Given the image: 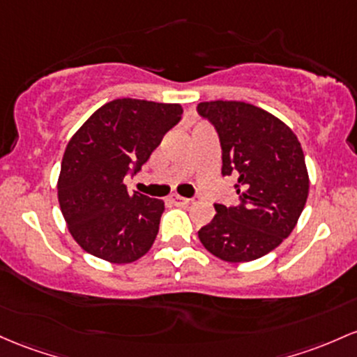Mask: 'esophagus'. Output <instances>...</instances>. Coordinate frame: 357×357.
Segmentation results:
<instances>
[{"mask_svg": "<svg viewBox=\"0 0 357 357\" xmlns=\"http://www.w3.org/2000/svg\"><path fill=\"white\" fill-rule=\"evenodd\" d=\"M171 202L174 203V205H178V206H190V205H191V202H193V199L185 198V197H179V195H172V197H171Z\"/></svg>", "mask_w": 357, "mask_h": 357, "instance_id": "esophagus-1", "label": "esophagus"}]
</instances>
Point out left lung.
<instances>
[{"label": "left lung", "instance_id": "obj_1", "mask_svg": "<svg viewBox=\"0 0 357 357\" xmlns=\"http://www.w3.org/2000/svg\"><path fill=\"white\" fill-rule=\"evenodd\" d=\"M198 112L217 128L222 174L237 176L241 195V205H215L199 242L222 261L259 259L293 232L305 208L310 178L303 149L284 121L250 103L203 101Z\"/></svg>", "mask_w": 357, "mask_h": 357}]
</instances>
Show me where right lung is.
<instances>
[{"mask_svg": "<svg viewBox=\"0 0 357 357\" xmlns=\"http://www.w3.org/2000/svg\"><path fill=\"white\" fill-rule=\"evenodd\" d=\"M183 115L179 103L119 98L98 108L70 137L57 179L66 225L86 252L128 264L149 252L164 202L128 193L123 178L142 166Z\"/></svg>", "mask_w": 357, "mask_h": 357, "instance_id": "add662e5", "label": "right lung"}]
</instances>
